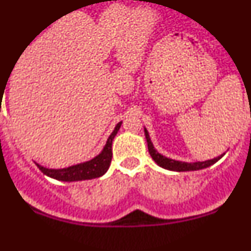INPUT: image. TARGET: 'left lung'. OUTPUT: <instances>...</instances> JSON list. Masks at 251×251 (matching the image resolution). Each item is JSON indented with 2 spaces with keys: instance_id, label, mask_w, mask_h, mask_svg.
<instances>
[{
  "instance_id": "obj_1",
  "label": "left lung",
  "mask_w": 251,
  "mask_h": 251,
  "mask_svg": "<svg viewBox=\"0 0 251 251\" xmlns=\"http://www.w3.org/2000/svg\"><path fill=\"white\" fill-rule=\"evenodd\" d=\"M145 136L147 139V146H148V152H150L151 157L159 167L165 168V170L170 171H177V172H185V171H197V170H203V168H207L210 166H212L214 163H216L221 157L225 154H221V156L216 157V158L208 159L205 162H194V163H187V162H181V161H175V159L167 158V157L162 156L161 153L157 152L153 147V143L150 138V134H148V130L145 128Z\"/></svg>"
}]
</instances>
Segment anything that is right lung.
Returning <instances> with one entry per match:
<instances>
[{
	"label": "right lung",
	"mask_w": 251,
	"mask_h": 251,
	"mask_svg": "<svg viewBox=\"0 0 251 251\" xmlns=\"http://www.w3.org/2000/svg\"><path fill=\"white\" fill-rule=\"evenodd\" d=\"M121 126L122 122H119L115 126L114 130L109 136L108 141H106L103 151L99 153L98 156L90 159V161L83 162V163H79V165L72 166V167L68 168H59V170L43 167L39 163H36V166L44 175L51 177V178L57 179V181H63V182H74V181H83V179H93L103 176L108 171L110 162H112V143Z\"/></svg>",
	"instance_id": "right-lung-1"
}]
</instances>
